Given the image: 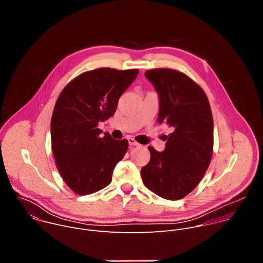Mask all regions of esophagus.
Returning <instances> with one entry per match:
<instances>
[{
	"mask_svg": "<svg viewBox=\"0 0 263 263\" xmlns=\"http://www.w3.org/2000/svg\"><path fill=\"white\" fill-rule=\"evenodd\" d=\"M128 141H129V144H130V145H134V146H135V145H139V143H138L134 138H132V137H129V138H128Z\"/></svg>",
	"mask_w": 263,
	"mask_h": 263,
	"instance_id": "obj_1",
	"label": "esophagus"
}]
</instances>
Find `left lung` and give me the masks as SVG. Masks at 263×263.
Listing matches in <instances>:
<instances>
[{
	"mask_svg": "<svg viewBox=\"0 0 263 263\" xmlns=\"http://www.w3.org/2000/svg\"><path fill=\"white\" fill-rule=\"evenodd\" d=\"M159 96V124L173 127L163 152L148 146L151 159L142 182L157 196L176 201L191 194L207 171L213 152V119L204 90L172 68L144 72Z\"/></svg>",
	"mask_w": 263,
	"mask_h": 263,
	"instance_id": "8db88e82",
	"label": "left lung"
}]
</instances>
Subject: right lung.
Returning <instances> with one entry per match:
<instances>
[{
	"mask_svg": "<svg viewBox=\"0 0 263 263\" xmlns=\"http://www.w3.org/2000/svg\"><path fill=\"white\" fill-rule=\"evenodd\" d=\"M138 69L101 67L71 80L59 95L51 121L52 151L63 181L79 196L109 185L128 149V140L101 136L99 122L115 115L119 99Z\"/></svg>",
	"mask_w": 263,
	"mask_h": 263,
	"instance_id": "add662e5",
	"label": "right lung"
}]
</instances>
